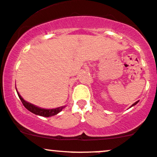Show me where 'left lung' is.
<instances>
[{
    "mask_svg": "<svg viewBox=\"0 0 157 157\" xmlns=\"http://www.w3.org/2000/svg\"><path fill=\"white\" fill-rule=\"evenodd\" d=\"M138 102H139V101H136V102H135V103H134V104H132V106H134V105H136V104H137V103H138Z\"/></svg>",
    "mask_w": 157,
    "mask_h": 157,
    "instance_id": "8db88e82",
    "label": "left lung"
}]
</instances>
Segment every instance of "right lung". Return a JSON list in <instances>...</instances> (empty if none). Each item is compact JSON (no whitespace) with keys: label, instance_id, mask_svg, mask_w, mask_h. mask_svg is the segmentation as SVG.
Instances as JSON below:
<instances>
[{"label":"right lung","instance_id":"1","mask_svg":"<svg viewBox=\"0 0 157 157\" xmlns=\"http://www.w3.org/2000/svg\"><path fill=\"white\" fill-rule=\"evenodd\" d=\"M17 91V89H16ZM18 93V95L19 97L20 100L21 101L22 104H23L24 106H25L26 109H27L29 111H30L31 113H34L36 115H41V116L43 117H49L52 116V115H56L57 113H59V112H61V110L65 107V106H60V107L56 108V109H42V108L37 107V106H34V105L30 104V103H27V101H25L23 98H21V96L20 95L19 93Z\"/></svg>","mask_w":157,"mask_h":157}]
</instances>
